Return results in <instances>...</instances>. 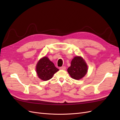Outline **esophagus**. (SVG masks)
I'll return each instance as SVG.
<instances>
[{
	"instance_id": "1",
	"label": "esophagus",
	"mask_w": 120,
	"mask_h": 120,
	"mask_svg": "<svg viewBox=\"0 0 120 120\" xmlns=\"http://www.w3.org/2000/svg\"><path fill=\"white\" fill-rule=\"evenodd\" d=\"M60 70H65L66 69V67H61L60 68Z\"/></svg>"
}]
</instances>
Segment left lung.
<instances>
[{
  "instance_id": "left-lung-1",
  "label": "left lung",
  "mask_w": 120,
  "mask_h": 120,
  "mask_svg": "<svg viewBox=\"0 0 120 120\" xmlns=\"http://www.w3.org/2000/svg\"><path fill=\"white\" fill-rule=\"evenodd\" d=\"M88 71V66L85 60L81 56H75L71 61V66L68 68V72L71 78L79 80L82 79Z\"/></svg>"
}]
</instances>
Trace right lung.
Here are the masks:
<instances>
[{"label":"right lung","mask_w":120,"mask_h":120,"mask_svg":"<svg viewBox=\"0 0 120 120\" xmlns=\"http://www.w3.org/2000/svg\"><path fill=\"white\" fill-rule=\"evenodd\" d=\"M59 71L47 56L39 60L36 66V71L38 78L44 81L52 79L53 75Z\"/></svg>","instance_id":"add662e5"}]
</instances>
